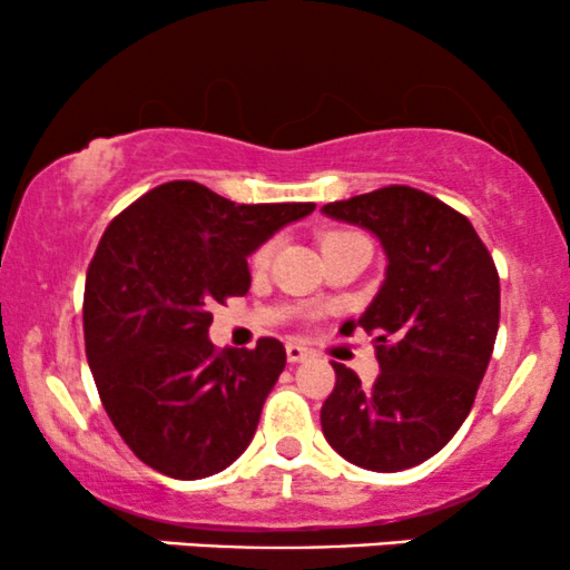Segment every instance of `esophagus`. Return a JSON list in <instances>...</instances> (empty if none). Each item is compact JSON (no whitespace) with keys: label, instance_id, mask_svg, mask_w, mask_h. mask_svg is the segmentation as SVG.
<instances>
[{"label":"esophagus","instance_id":"1","mask_svg":"<svg viewBox=\"0 0 570 570\" xmlns=\"http://www.w3.org/2000/svg\"><path fill=\"white\" fill-rule=\"evenodd\" d=\"M311 348H305V345H299V343H286V358H289V362H305V358H311Z\"/></svg>","mask_w":570,"mask_h":570}]
</instances>
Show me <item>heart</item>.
<instances>
[{"label":"heart","mask_w":570,"mask_h":570,"mask_svg":"<svg viewBox=\"0 0 570 570\" xmlns=\"http://www.w3.org/2000/svg\"><path fill=\"white\" fill-rule=\"evenodd\" d=\"M353 238H362V235L353 233V230H330V233H324L322 248L324 246H335V244H345V240H353ZM273 248H276V244H273V240H265L263 246H257V252L252 254V265L254 267H265L267 263H271Z\"/></svg>","instance_id":"b5f03b06"}]
</instances>
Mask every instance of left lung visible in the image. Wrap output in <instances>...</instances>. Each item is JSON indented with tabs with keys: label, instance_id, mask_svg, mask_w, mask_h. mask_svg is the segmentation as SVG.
Wrapping results in <instances>:
<instances>
[{
	"label": "left lung",
	"instance_id": "1",
	"mask_svg": "<svg viewBox=\"0 0 570 570\" xmlns=\"http://www.w3.org/2000/svg\"><path fill=\"white\" fill-rule=\"evenodd\" d=\"M324 214L367 227L389 257L381 292L356 322L377 335L381 375L362 385L332 362L324 436L356 466L402 472L440 453L472 410L499 332V271L472 222L423 189L389 185L326 203Z\"/></svg>",
	"mask_w": 570,
	"mask_h": 570
}]
</instances>
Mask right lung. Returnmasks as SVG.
Listing matches in <instances>:
<instances>
[{"mask_svg":"<svg viewBox=\"0 0 570 570\" xmlns=\"http://www.w3.org/2000/svg\"><path fill=\"white\" fill-rule=\"evenodd\" d=\"M316 203H233L166 181L104 230L82 299L85 353L109 421L139 461L174 480L217 474L257 431L286 351H219L214 305L252 286L246 257Z\"/></svg>","mask_w":570,"mask_h":570,"instance_id":"add662e5","label":"right lung"}]
</instances>
